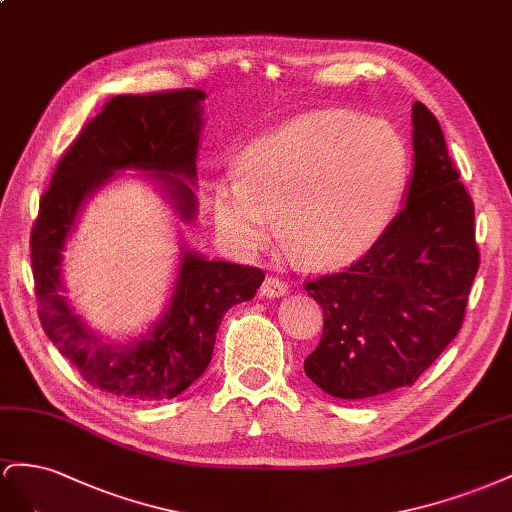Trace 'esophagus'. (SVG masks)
Instances as JSON below:
<instances>
[{
    "instance_id": "obj_1",
    "label": "esophagus",
    "mask_w": 512,
    "mask_h": 512,
    "mask_svg": "<svg viewBox=\"0 0 512 512\" xmlns=\"http://www.w3.org/2000/svg\"><path fill=\"white\" fill-rule=\"evenodd\" d=\"M287 291H289V285L283 279H279V276H266L264 285H261V296L266 298H281L287 294Z\"/></svg>"
}]
</instances>
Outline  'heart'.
I'll list each match as a JSON object with an SVG mask.
<instances>
[{
	"label": "heart",
	"instance_id": "b5f03b06",
	"mask_svg": "<svg viewBox=\"0 0 512 512\" xmlns=\"http://www.w3.org/2000/svg\"><path fill=\"white\" fill-rule=\"evenodd\" d=\"M410 150L384 120L315 113L255 139L212 193L218 233L255 253L274 233L319 268L369 253L397 214Z\"/></svg>",
	"mask_w": 512,
	"mask_h": 512
}]
</instances>
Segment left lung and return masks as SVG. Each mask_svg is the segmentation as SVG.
I'll use <instances>...</instances> for the list:
<instances>
[{"mask_svg": "<svg viewBox=\"0 0 512 512\" xmlns=\"http://www.w3.org/2000/svg\"><path fill=\"white\" fill-rule=\"evenodd\" d=\"M412 124L414 175L403 210L347 270L304 285L324 311L304 373L339 399L412 386L457 337L480 266L474 203L440 122L414 102Z\"/></svg>", "mask_w": 512, "mask_h": 512, "instance_id": "left-lung-1", "label": "left lung"}]
</instances>
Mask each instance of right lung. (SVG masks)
<instances>
[{
  "instance_id": "add662e5",
  "label": "right lung",
  "mask_w": 512,
  "mask_h": 512,
  "mask_svg": "<svg viewBox=\"0 0 512 512\" xmlns=\"http://www.w3.org/2000/svg\"><path fill=\"white\" fill-rule=\"evenodd\" d=\"M201 90L111 98L72 141L40 199L32 229L38 317L51 343L87 384L130 401L178 397L208 369L223 315L251 300L264 270L184 251L167 311L130 343H109L87 328L64 296L62 253L83 201L115 171H150L182 221H193L201 135Z\"/></svg>"
}]
</instances>
